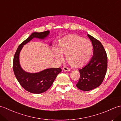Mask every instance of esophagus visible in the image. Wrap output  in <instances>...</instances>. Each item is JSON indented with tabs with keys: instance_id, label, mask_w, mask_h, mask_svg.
I'll return each instance as SVG.
<instances>
[{
	"instance_id": "1",
	"label": "esophagus",
	"mask_w": 121,
	"mask_h": 121,
	"mask_svg": "<svg viewBox=\"0 0 121 121\" xmlns=\"http://www.w3.org/2000/svg\"><path fill=\"white\" fill-rule=\"evenodd\" d=\"M63 70L65 71H66V72H68V71H70V69L68 68V67H64L63 68Z\"/></svg>"
}]
</instances>
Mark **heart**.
Masks as SVG:
<instances>
[{"instance_id":"1","label":"heart","mask_w":121,"mask_h":121,"mask_svg":"<svg viewBox=\"0 0 121 121\" xmlns=\"http://www.w3.org/2000/svg\"><path fill=\"white\" fill-rule=\"evenodd\" d=\"M92 51L91 43L78 35L70 34L59 42L56 49H53L54 57L58 61L63 60L61 55H65L69 65L78 68L85 65L91 58Z\"/></svg>"}]
</instances>
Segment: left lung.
<instances>
[{"label": "left lung", "instance_id": "8db88e82", "mask_svg": "<svg viewBox=\"0 0 121 121\" xmlns=\"http://www.w3.org/2000/svg\"><path fill=\"white\" fill-rule=\"evenodd\" d=\"M87 36L93 46V56L86 65L79 70L81 76L76 85L83 91H89L99 87L104 81L107 70L108 58L104 46L92 36Z\"/></svg>", "mask_w": 121, "mask_h": 121}]
</instances>
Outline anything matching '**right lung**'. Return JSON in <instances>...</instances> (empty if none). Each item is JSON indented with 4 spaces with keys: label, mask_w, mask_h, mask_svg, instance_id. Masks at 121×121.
Returning a JSON list of instances; mask_svg holds the SVG:
<instances>
[{
    "label": "right lung",
    "mask_w": 121,
    "mask_h": 121,
    "mask_svg": "<svg viewBox=\"0 0 121 121\" xmlns=\"http://www.w3.org/2000/svg\"><path fill=\"white\" fill-rule=\"evenodd\" d=\"M50 34L49 30L43 32H34L18 47L13 62L14 75L21 86L26 91L33 94H41L46 91L52 85L56 77L61 72V69L49 68L37 73L25 71L20 63V53L23 46L33 38L44 40ZM51 43L49 46H51Z\"/></svg>",
    "instance_id": "add662e5"
}]
</instances>
